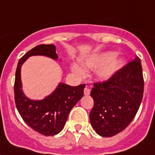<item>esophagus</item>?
Instances as JSON below:
<instances>
[{
	"mask_svg": "<svg viewBox=\"0 0 155 155\" xmlns=\"http://www.w3.org/2000/svg\"><path fill=\"white\" fill-rule=\"evenodd\" d=\"M90 92H91V90L88 88V87H85L84 90V95L87 96V95L90 94Z\"/></svg>",
	"mask_w": 155,
	"mask_h": 155,
	"instance_id": "1",
	"label": "esophagus"
}]
</instances>
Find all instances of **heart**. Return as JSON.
<instances>
[{"instance_id":"heart-1","label":"heart","mask_w":155,"mask_h":155,"mask_svg":"<svg viewBox=\"0 0 155 155\" xmlns=\"http://www.w3.org/2000/svg\"><path fill=\"white\" fill-rule=\"evenodd\" d=\"M122 62L121 58L114 56L113 53L105 52L93 56L87 60L86 64L90 68H97L101 65L98 71V76L102 80H108L120 69ZM74 70L79 73H82L81 69L77 67H74Z\"/></svg>"}]
</instances>
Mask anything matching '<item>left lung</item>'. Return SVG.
Returning a JSON list of instances; mask_svg holds the SVG:
<instances>
[{"label":"left lung","instance_id":"obj_1","mask_svg":"<svg viewBox=\"0 0 155 155\" xmlns=\"http://www.w3.org/2000/svg\"><path fill=\"white\" fill-rule=\"evenodd\" d=\"M144 92L141 59L137 56L111 78L94 83L91 97L94 106L90 122L103 137H113L130 125L137 114Z\"/></svg>","mask_w":155,"mask_h":155}]
</instances>
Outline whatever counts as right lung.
Returning <instances> with one entry per match:
<instances>
[{"label":"right lung","mask_w":155,"mask_h":155,"mask_svg":"<svg viewBox=\"0 0 155 155\" xmlns=\"http://www.w3.org/2000/svg\"><path fill=\"white\" fill-rule=\"evenodd\" d=\"M45 55L57 59L54 45L42 44L34 47L19 59L14 82L16 107L23 120L33 130L45 136H53L63 130L68 114L84 96L85 84L73 87L59 84L55 91L42 101H32L23 94L21 67L30 56Z\"/></svg>","instance_id":"add662e5"}]
</instances>
